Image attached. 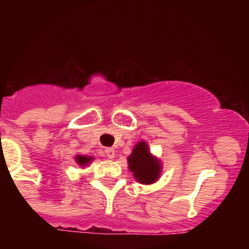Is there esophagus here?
<instances>
[{"label":"esophagus","mask_w":249,"mask_h":249,"mask_svg":"<svg viewBox=\"0 0 249 249\" xmlns=\"http://www.w3.org/2000/svg\"><path fill=\"white\" fill-rule=\"evenodd\" d=\"M105 154H107V157L108 159H113L115 158V150H113V148H107V150H105Z\"/></svg>","instance_id":"1"}]
</instances>
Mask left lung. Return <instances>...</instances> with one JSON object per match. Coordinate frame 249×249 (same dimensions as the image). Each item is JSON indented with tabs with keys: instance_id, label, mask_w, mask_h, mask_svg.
<instances>
[{
	"instance_id": "1",
	"label": "left lung",
	"mask_w": 249,
	"mask_h": 249,
	"mask_svg": "<svg viewBox=\"0 0 249 249\" xmlns=\"http://www.w3.org/2000/svg\"><path fill=\"white\" fill-rule=\"evenodd\" d=\"M128 168L133 173L134 179L141 184L150 185L159 179L161 173L160 160L150 152L146 142L141 141L133 147L128 156Z\"/></svg>"
}]
</instances>
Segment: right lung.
<instances>
[{
  "instance_id": "right-lung-1",
  "label": "right lung",
  "mask_w": 249,
  "mask_h": 249,
  "mask_svg": "<svg viewBox=\"0 0 249 249\" xmlns=\"http://www.w3.org/2000/svg\"><path fill=\"white\" fill-rule=\"evenodd\" d=\"M75 160L77 164L79 165V166H87V165L90 164L91 161L93 160L92 157H89V156H79V154H77V156L75 157Z\"/></svg>"
}]
</instances>
